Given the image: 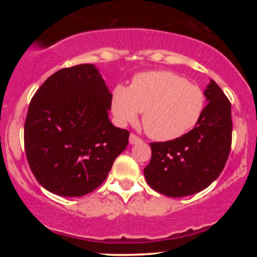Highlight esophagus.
<instances>
[{"label":"esophagus","instance_id":"1","mask_svg":"<svg viewBox=\"0 0 257 257\" xmlns=\"http://www.w3.org/2000/svg\"><path fill=\"white\" fill-rule=\"evenodd\" d=\"M129 143H131L132 145H134V144L143 143V139L139 138L138 135H135V134H131V137H129Z\"/></svg>","mask_w":257,"mask_h":257}]
</instances>
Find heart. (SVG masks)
Wrapping results in <instances>:
<instances>
[{"label": "heart", "mask_w": 257, "mask_h": 257, "mask_svg": "<svg viewBox=\"0 0 257 257\" xmlns=\"http://www.w3.org/2000/svg\"><path fill=\"white\" fill-rule=\"evenodd\" d=\"M206 105L198 84L170 71H147L134 76L131 84L116 85L111 111L119 124L134 123L143 111V124L159 141L182 138L199 123Z\"/></svg>", "instance_id": "obj_1"}]
</instances>
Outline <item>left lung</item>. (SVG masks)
Instances as JSON below:
<instances>
[{"instance_id": "1", "label": "left lung", "mask_w": 257, "mask_h": 257, "mask_svg": "<svg viewBox=\"0 0 257 257\" xmlns=\"http://www.w3.org/2000/svg\"><path fill=\"white\" fill-rule=\"evenodd\" d=\"M208 104L199 123L182 138L151 143L144 169L147 184L164 196L194 194L219 178L232 145L231 102L214 81L206 87Z\"/></svg>"}]
</instances>
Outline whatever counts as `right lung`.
<instances>
[{"label":"right lung","mask_w":257,"mask_h":257,"mask_svg":"<svg viewBox=\"0 0 257 257\" xmlns=\"http://www.w3.org/2000/svg\"><path fill=\"white\" fill-rule=\"evenodd\" d=\"M112 94L91 64L65 67L29 105L24 147L35 178L49 192L81 197L98 188L128 145L108 118Z\"/></svg>","instance_id":"add662e5"}]
</instances>
